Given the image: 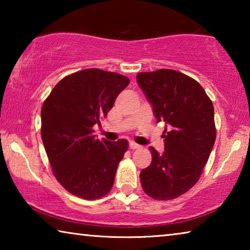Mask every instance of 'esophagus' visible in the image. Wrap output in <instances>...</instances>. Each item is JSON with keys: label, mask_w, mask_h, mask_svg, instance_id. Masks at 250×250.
Wrapping results in <instances>:
<instances>
[{"label": "esophagus", "mask_w": 250, "mask_h": 250, "mask_svg": "<svg viewBox=\"0 0 250 250\" xmlns=\"http://www.w3.org/2000/svg\"><path fill=\"white\" fill-rule=\"evenodd\" d=\"M129 146H130V149H132V150L139 149V147H140V146H139L138 143H135V142H133V141H131V142L129 143Z\"/></svg>", "instance_id": "esophagus-1"}]
</instances>
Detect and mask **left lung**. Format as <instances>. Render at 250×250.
Here are the masks:
<instances>
[{"label": "left lung", "instance_id": "obj_1", "mask_svg": "<svg viewBox=\"0 0 250 250\" xmlns=\"http://www.w3.org/2000/svg\"><path fill=\"white\" fill-rule=\"evenodd\" d=\"M137 82L164 121V152L150 147L152 162L140 173L142 188L154 200L179 197L200 179L213 149L216 129L214 107L196 80L173 69L137 75Z\"/></svg>", "mask_w": 250, "mask_h": 250}]
</instances>
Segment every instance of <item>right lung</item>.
Returning a JSON list of instances; mask_svg holds the SVG:
<instances>
[{
	"instance_id": "1",
	"label": "right lung",
	"mask_w": 250,
	"mask_h": 250,
	"mask_svg": "<svg viewBox=\"0 0 250 250\" xmlns=\"http://www.w3.org/2000/svg\"><path fill=\"white\" fill-rule=\"evenodd\" d=\"M129 83L120 74L83 69L62 78L45 100L42 140L55 177L76 196L97 200L112 188L128 141L99 140L94 125H100Z\"/></svg>"
}]
</instances>
